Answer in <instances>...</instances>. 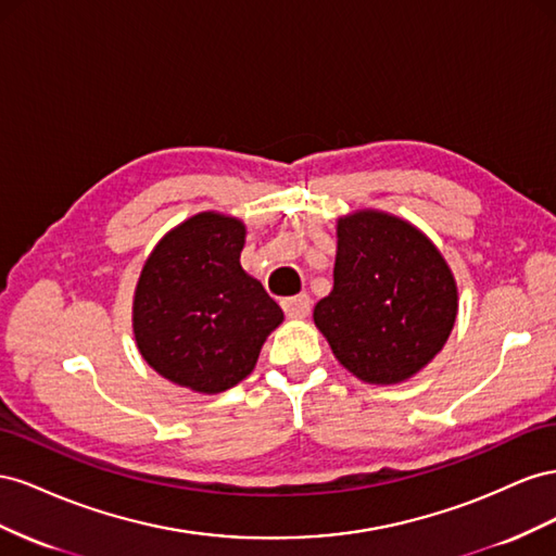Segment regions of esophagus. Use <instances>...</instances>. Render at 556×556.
I'll use <instances>...</instances> for the list:
<instances>
[{
  "label": "esophagus",
  "instance_id": "34e87169",
  "mask_svg": "<svg viewBox=\"0 0 556 556\" xmlns=\"http://www.w3.org/2000/svg\"><path fill=\"white\" fill-rule=\"evenodd\" d=\"M309 305H312L309 295H305V293L281 300V309L289 316V319H305V316L309 314Z\"/></svg>",
  "mask_w": 556,
  "mask_h": 556
}]
</instances>
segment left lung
I'll list each match as a JSON object with an SVG mask.
<instances>
[{"label":"left lung","instance_id":"8db88e82","mask_svg":"<svg viewBox=\"0 0 556 556\" xmlns=\"http://www.w3.org/2000/svg\"><path fill=\"white\" fill-rule=\"evenodd\" d=\"M458 289L440 249L409 220L379 210L338 218L332 291L314 326L361 382L401 384L450 340Z\"/></svg>","mask_w":556,"mask_h":556}]
</instances>
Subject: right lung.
I'll return each mask as SVG.
<instances>
[{
	"label": "right lung",
	"instance_id": "add662e5",
	"mask_svg": "<svg viewBox=\"0 0 556 556\" xmlns=\"http://www.w3.org/2000/svg\"><path fill=\"white\" fill-rule=\"evenodd\" d=\"M242 218L200 212L161 237L141 267L132 298V332L141 358L167 382L214 395L256 368L281 307L240 253Z\"/></svg>",
	"mask_w": 556,
	"mask_h": 556
}]
</instances>
